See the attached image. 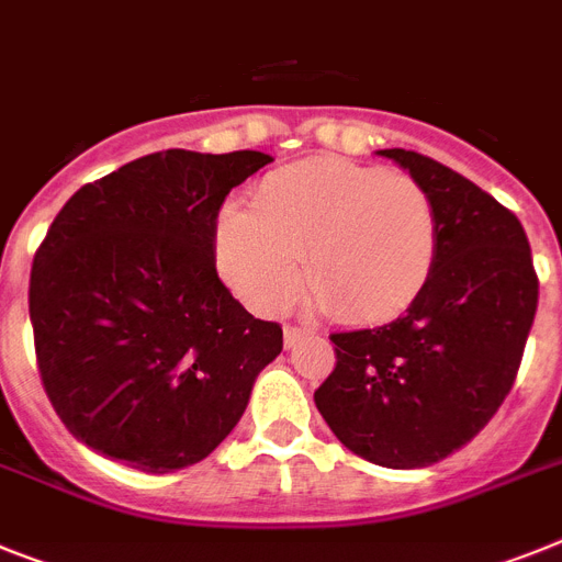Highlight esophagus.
<instances>
[{"label":"esophagus","mask_w":562,"mask_h":562,"mask_svg":"<svg viewBox=\"0 0 562 562\" xmlns=\"http://www.w3.org/2000/svg\"><path fill=\"white\" fill-rule=\"evenodd\" d=\"M285 348H294L296 342H303L305 337H311V328H300V325H285Z\"/></svg>","instance_id":"obj_1"}]
</instances>
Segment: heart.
<instances>
[{
  "instance_id": "obj_1",
  "label": "heart",
  "mask_w": 562,
  "mask_h": 562,
  "mask_svg": "<svg viewBox=\"0 0 562 562\" xmlns=\"http://www.w3.org/2000/svg\"><path fill=\"white\" fill-rule=\"evenodd\" d=\"M437 245L423 182L348 159L277 168L254 188L248 214L225 211L216 225L220 271L248 308H289L305 273L311 294L348 325L403 314L426 289Z\"/></svg>"
}]
</instances>
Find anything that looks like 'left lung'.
Listing matches in <instances>:
<instances>
[{"mask_svg": "<svg viewBox=\"0 0 562 562\" xmlns=\"http://www.w3.org/2000/svg\"><path fill=\"white\" fill-rule=\"evenodd\" d=\"M431 193L440 245L403 317L331 334L337 369L314 403L337 440L385 469L440 463L497 414L537 311L520 220L471 179L403 148L376 150Z\"/></svg>", "mask_w": 562, "mask_h": 562, "instance_id": "8db88e82", "label": "left lung"}]
</instances>
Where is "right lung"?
<instances>
[{
    "label": "right lung",
    "instance_id": "obj_1",
    "mask_svg": "<svg viewBox=\"0 0 562 562\" xmlns=\"http://www.w3.org/2000/svg\"><path fill=\"white\" fill-rule=\"evenodd\" d=\"M268 162L262 150H159L56 214L27 303L42 385L88 449L168 474L234 431L282 328L216 277V214Z\"/></svg>",
    "mask_w": 562,
    "mask_h": 562
}]
</instances>
